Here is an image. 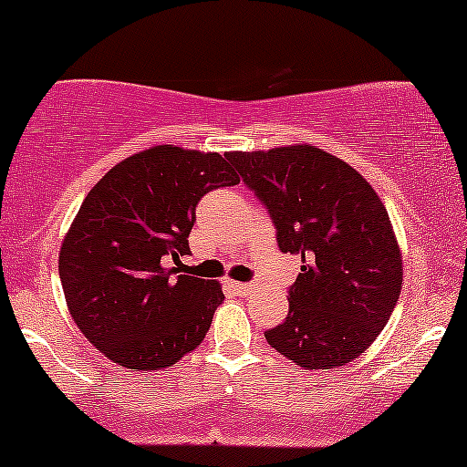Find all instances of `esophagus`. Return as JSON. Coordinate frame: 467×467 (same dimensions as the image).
<instances>
[{
  "instance_id": "34e87169",
  "label": "esophagus",
  "mask_w": 467,
  "mask_h": 467,
  "mask_svg": "<svg viewBox=\"0 0 467 467\" xmlns=\"http://www.w3.org/2000/svg\"><path fill=\"white\" fill-rule=\"evenodd\" d=\"M229 286H232L238 296H249V293L254 291V285H249V282H229Z\"/></svg>"
}]
</instances>
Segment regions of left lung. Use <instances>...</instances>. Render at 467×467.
Segmentation results:
<instances>
[{
  "label": "left lung",
  "mask_w": 467,
  "mask_h": 467,
  "mask_svg": "<svg viewBox=\"0 0 467 467\" xmlns=\"http://www.w3.org/2000/svg\"><path fill=\"white\" fill-rule=\"evenodd\" d=\"M227 159L269 209L282 254L302 258L289 316L265 333L269 347L304 370L359 358L389 322L403 282L384 202L358 170L316 145Z\"/></svg>",
  "instance_id": "left-lung-1"
}]
</instances>
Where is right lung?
<instances>
[{"label": "right lung", "mask_w": 467, "mask_h": 467, "mask_svg": "<svg viewBox=\"0 0 467 467\" xmlns=\"http://www.w3.org/2000/svg\"><path fill=\"white\" fill-rule=\"evenodd\" d=\"M238 182L218 151L156 145L88 192L61 243L59 277L75 324L114 364L161 370L205 339L223 286L187 275L181 258L198 201Z\"/></svg>", "instance_id": "1"}]
</instances>
